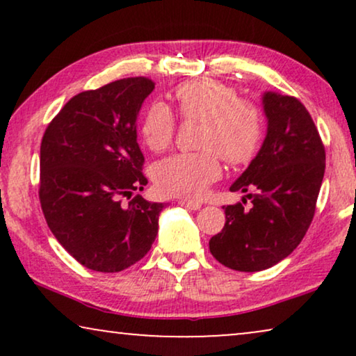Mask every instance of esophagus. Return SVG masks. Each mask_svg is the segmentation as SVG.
<instances>
[{
  "instance_id": "1",
  "label": "esophagus",
  "mask_w": 356,
  "mask_h": 356,
  "mask_svg": "<svg viewBox=\"0 0 356 356\" xmlns=\"http://www.w3.org/2000/svg\"><path fill=\"white\" fill-rule=\"evenodd\" d=\"M179 206L186 207V209H191V211H199L201 209V204L199 202H193V201H186V199H181V201H178Z\"/></svg>"
}]
</instances>
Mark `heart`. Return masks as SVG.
Segmentation results:
<instances>
[{
    "mask_svg": "<svg viewBox=\"0 0 356 356\" xmlns=\"http://www.w3.org/2000/svg\"><path fill=\"white\" fill-rule=\"evenodd\" d=\"M175 102L183 120L202 121L193 154L163 159L154 168V181L163 194L199 199L222 175L220 157L230 165H245L259 150L262 116L256 105L240 100L232 86L213 79H194L178 86ZM140 134L154 152L167 149L175 134V118L167 105H150Z\"/></svg>",
    "mask_w": 356,
    "mask_h": 356,
    "instance_id": "heart-1",
    "label": "heart"
}]
</instances>
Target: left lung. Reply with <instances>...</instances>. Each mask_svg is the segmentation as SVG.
Instances as JSON below:
<instances>
[{
  "instance_id": "8db88e82",
  "label": "left lung",
  "mask_w": 356,
  "mask_h": 356,
  "mask_svg": "<svg viewBox=\"0 0 356 356\" xmlns=\"http://www.w3.org/2000/svg\"><path fill=\"white\" fill-rule=\"evenodd\" d=\"M262 110L264 143L230 186L233 193H246L251 207L223 206L225 225L209 241L220 264L240 272L269 269L300 245L314 217L325 170L324 145L300 100L264 92Z\"/></svg>"
}]
</instances>
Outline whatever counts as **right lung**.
<instances>
[{
	"mask_svg": "<svg viewBox=\"0 0 356 356\" xmlns=\"http://www.w3.org/2000/svg\"><path fill=\"white\" fill-rule=\"evenodd\" d=\"M155 84L128 77L81 92L63 106L40 145V204L60 245L87 269L120 272L147 254L165 204L143 191L138 116Z\"/></svg>",
	"mask_w": 356,
	"mask_h": 356,
	"instance_id": "add662e5",
	"label": "right lung"
}]
</instances>
